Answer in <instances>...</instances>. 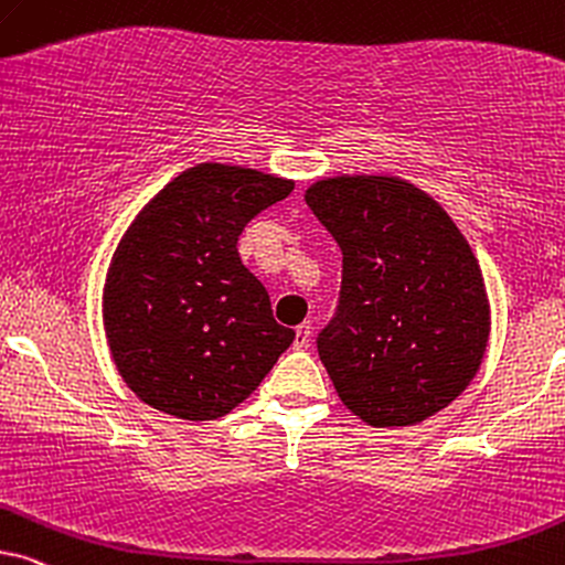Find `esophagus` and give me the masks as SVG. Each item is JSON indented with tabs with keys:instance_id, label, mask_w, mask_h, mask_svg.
Returning a JSON list of instances; mask_svg holds the SVG:
<instances>
[{
	"instance_id": "esophagus-1",
	"label": "esophagus",
	"mask_w": 565,
	"mask_h": 565,
	"mask_svg": "<svg viewBox=\"0 0 565 565\" xmlns=\"http://www.w3.org/2000/svg\"><path fill=\"white\" fill-rule=\"evenodd\" d=\"M309 342H311V321H303V324L296 327V340H292V348L303 350V348H309Z\"/></svg>"
}]
</instances>
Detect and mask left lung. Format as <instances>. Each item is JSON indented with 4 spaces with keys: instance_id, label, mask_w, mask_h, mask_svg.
<instances>
[{
    "instance_id": "8db88e82",
    "label": "left lung",
    "mask_w": 565,
    "mask_h": 565,
    "mask_svg": "<svg viewBox=\"0 0 565 565\" xmlns=\"http://www.w3.org/2000/svg\"><path fill=\"white\" fill-rule=\"evenodd\" d=\"M342 252L340 303L317 337L350 413L417 426L478 373L490 334L470 244L434 196L397 175H334L306 189Z\"/></svg>"
}]
</instances>
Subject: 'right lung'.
<instances>
[{
	"label": "right lung",
	"instance_id": "obj_1",
	"mask_svg": "<svg viewBox=\"0 0 565 565\" xmlns=\"http://www.w3.org/2000/svg\"><path fill=\"white\" fill-rule=\"evenodd\" d=\"M292 181L202 163L175 175L124 233L104 288L121 379L145 405L215 420L241 405L290 348L269 296L238 256L246 223Z\"/></svg>",
	"mask_w": 565,
	"mask_h": 565
}]
</instances>
